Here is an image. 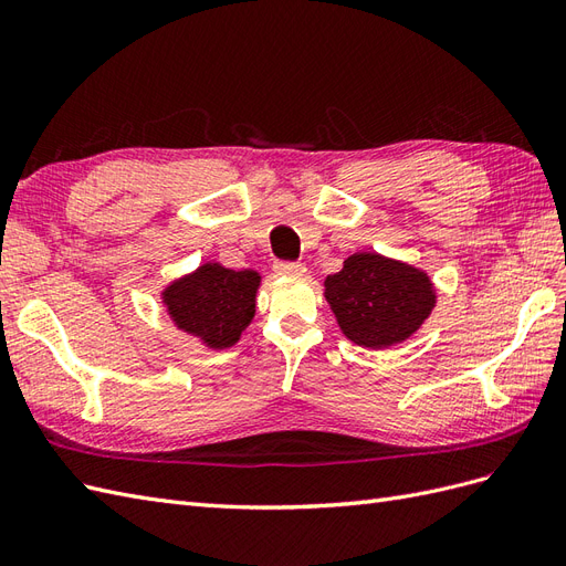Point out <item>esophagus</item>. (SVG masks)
Masks as SVG:
<instances>
[{
  "label": "esophagus",
  "instance_id": "34e87169",
  "mask_svg": "<svg viewBox=\"0 0 566 566\" xmlns=\"http://www.w3.org/2000/svg\"><path fill=\"white\" fill-rule=\"evenodd\" d=\"M273 271H276L279 276H304L306 266L300 262H276L273 264Z\"/></svg>",
  "mask_w": 566,
  "mask_h": 566
}]
</instances>
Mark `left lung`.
<instances>
[{
  "mask_svg": "<svg viewBox=\"0 0 566 566\" xmlns=\"http://www.w3.org/2000/svg\"><path fill=\"white\" fill-rule=\"evenodd\" d=\"M323 285L342 335L368 349L408 339L437 306L434 283L422 269L378 252L349 254Z\"/></svg>",
  "mask_w": 566,
  "mask_h": 566,
  "instance_id": "obj_1",
  "label": "left lung"
}]
</instances>
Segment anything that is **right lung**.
I'll return each mask as SVG.
<instances>
[{"instance_id":"obj_1","label":"right lung","mask_w":566,"mask_h":566,"mask_svg":"<svg viewBox=\"0 0 566 566\" xmlns=\"http://www.w3.org/2000/svg\"><path fill=\"white\" fill-rule=\"evenodd\" d=\"M262 276L252 269L233 271L205 262L169 283L160 297L177 328L198 337L208 349H229L252 323Z\"/></svg>"}]
</instances>
